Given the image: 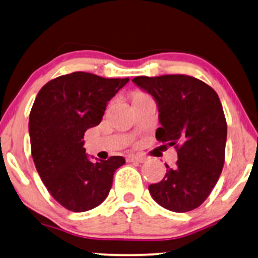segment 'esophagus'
<instances>
[{
  "mask_svg": "<svg viewBox=\"0 0 258 258\" xmlns=\"http://www.w3.org/2000/svg\"><path fill=\"white\" fill-rule=\"evenodd\" d=\"M127 162H137V163H144L146 161V157L140 155H128L126 158Z\"/></svg>",
  "mask_w": 258,
  "mask_h": 258,
  "instance_id": "esophagus-1",
  "label": "esophagus"
}]
</instances>
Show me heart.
I'll use <instances>...</instances> for the list:
<instances>
[{"mask_svg": "<svg viewBox=\"0 0 258 258\" xmlns=\"http://www.w3.org/2000/svg\"><path fill=\"white\" fill-rule=\"evenodd\" d=\"M139 95H144V94H142V93H136L135 94V96H139Z\"/></svg>", "mask_w": 258, "mask_h": 258, "instance_id": "1", "label": "heart"}]
</instances>
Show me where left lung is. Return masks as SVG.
Listing matches in <instances>:
<instances>
[{
  "mask_svg": "<svg viewBox=\"0 0 258 258\" xmlns=\"http://www.w3.org/2000/svg\"><path fill=\"white\" fill-rule=\"evenodd\" d=\"M158 107L156 138L177 150L176 168L150 184L153 200L183 213L200 206L217 184L225 161L227 125L219 96L210 86L187 75L138 76L132 80Z\"/></svg>",
  "mask_w": 258,
  "mask_h": 258,
  "instance_id": "8db88e82",
  "label": "left lung"
}]
</instances>
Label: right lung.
I'll list each match as a JSON object with an SVG mask.
<instances>
[{
	"instance_id": "right-lung-1",
	"label": "right lung",
	"mask_w": 258,
	"mask_h": 258,
	"mask_svg": "<svg viewBox=\"0 0 258 258\" xmlns=\"http://www.w3.org/2000/svg\"><path fill=\"white\" fill-rule=\"evenodd\" d=\"M128 81L77 71L47 82L35 97L28 123L32 157L47 190L67 210L102 204L114 172L125 164L121 156L91 162L83 136L99 125L108 101Z\"/></svg>"
}]
</instances>
